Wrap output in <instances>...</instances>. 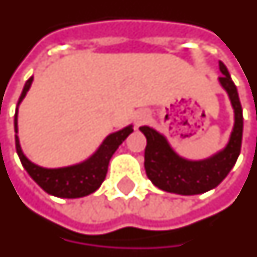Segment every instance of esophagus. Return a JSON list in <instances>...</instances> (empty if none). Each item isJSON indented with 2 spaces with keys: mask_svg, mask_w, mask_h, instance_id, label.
I'll return each mask as SVG.
<instances>
[{
  "mask_svg": "<svg viewBox=\"0 0 257 257\" xmlns=\"http://www.w3.org/2000/svg\"><path fill=\"white\" fill-rule=\"evenodd\" d=\"M149 120V113L145 112V110H141V112H138L134 117V123H136V126H141L144 123H147Z\"/></svg>",
  "mask_w": 257,
  "mask_h": 257,
  "instance_id": "obj_1",
  "label": "esophagus"
}]
</instances>
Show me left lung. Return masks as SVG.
I'll return each mask as SVG.
<instances>
[{"mask_svg": "<svg viewBox=\"0 0 257 257\" xmlns=\"http://www.w3.org/2000/svg\"><path fill=\"white\" fill-rule=\"evenodd\" d=\"M219 83L226 90L234 109V126L227 145L204 160H188L174 151L167 138L149 126L140 127L147 137L145 171L152 183L164 192L192 196L216 188L234 167L241 152L242 142V108L238 91L231 80L226 65L219 61Z\"/></svg>", "mask_w": 257, "mask_h": 257, "instance_id": "obj_1", "label": "left lung"}]
</instances>
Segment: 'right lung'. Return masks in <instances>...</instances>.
I'll return each mask as SVG.
<instances>
[{
    "mask_svg": "<svg viewBox=\"0 0 257 257\" xmlns=\"http://www.w3.org/2000/svg\"><path fill=\"white\" fill-rule=\"evenodd\" d=\"M33 76L30 78L23 87L22 95L18 101V108L15 113V142H16V152L19 159L29 172V175L38 183L45 192L52 196L60 198H79L89 196L100 188L101 183L104 182L108 171V164L112 155L119 148L121 142L133 133V126H127L121 130L112 133L102 141L100 148L91 155V156L74 166L61 168H44L41 166L34 164L29 160L22 151L20 141L18 137V109L20 102L27 94L30 86L33 83Z\"/></svg>",
    "mask_w": 257,
    "mask_h": 257,
    "instance_id": "1",
    "label": "right lung"
}]
</instances>
